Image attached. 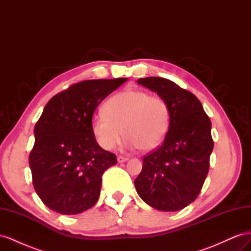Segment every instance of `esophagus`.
<instances>
[{
  "instance_id": "1",
  "label": "esophagus",
  "mask_w": 251,
  "mask_h": 251,
  "mask_svg": "<svg viewBox=\"0 0 251 251\" xmlns=\"http://www.w3.org/2000/svg\"><path fill=\"white\" fill-rule=\"evenodd\" d=\"M117 160H118V162H119V163H121V162H126V160H128V157L119 155V156L117 157Z\"/></svg>"
}]
</instances>
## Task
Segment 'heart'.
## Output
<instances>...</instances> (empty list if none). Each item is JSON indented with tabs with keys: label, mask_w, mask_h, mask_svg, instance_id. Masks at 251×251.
Instances as JSON below:
<instances>
[{
	"label": "heart",
	"mask_w": 251,
	"mask_h": 251,
	"mask_svg": "<svg viewBox=\"0 0 251 251\" xmlns=\"http://www.w3.org/2000/svg\"><path fill=\"white\" fill-rule=\"evenodd\" d=\"M92 121L97 142L104 150H112L121 135L126 136V146L153 151L163 142L171 125L169 103L158 95L141 90H126L112 96Z\"/></svg>",
	"instance_id": "heart-1"
}]
</instances>
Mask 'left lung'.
<instances>
[{
  "instance_id": "1",
  "label": "left lung",
  "mask_w": 251,
  "mask_h": 251,
  "mask_svg": "<svg viewBox=\"0 0 251 251\" xmlns=\"http://www.w3.org/2000/svg\"><path fill=\"white\" fill-rule=\"evenodd\" d=\"M137 82L169 103L171 125L161 146L143 157L136 191L153 208L177 211L197 199L208 174L210 119L198 98L174 81L146 77Z\"/></svg>"
}]
</instances>
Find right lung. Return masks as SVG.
<instances>
[{"label": "right lung", "instance_id": "right-lung-1", "mask_svg": "<svg viewBox=\"0 0 251 251\" xmlns=\"http://www.w3.org/2000/svg\"><path fill=\"white\" fill-rule=\"evenodd\" d=\"M126 80L79 81L53 96L44 108L34 126L29 165L35 192L50 209L76 215L100 198L102 175L117 160L96 142L93 114Z\"/></svg>", "mask_w": 251, "mask_h": 251}]
</instances>
